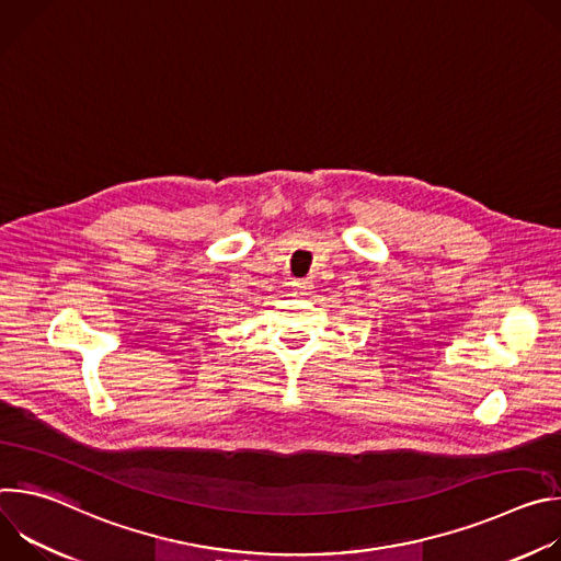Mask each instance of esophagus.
Here are the masks:
<instances>
[{"label":"esophagus","instance_id":"34e87169","mask_svg":"<svg viewBox=\"0 0 561 561\" xmlns=\"http://www.w3.org/2000/svg\"><path fill=\"white\" fill-rule=\"evenodd\" d=\"M293 286L299 290V293H306L312 288V282L310 279H299V282H293Z\"/></svg>","mask_w":561,"mask_h":561}]
</instances>
